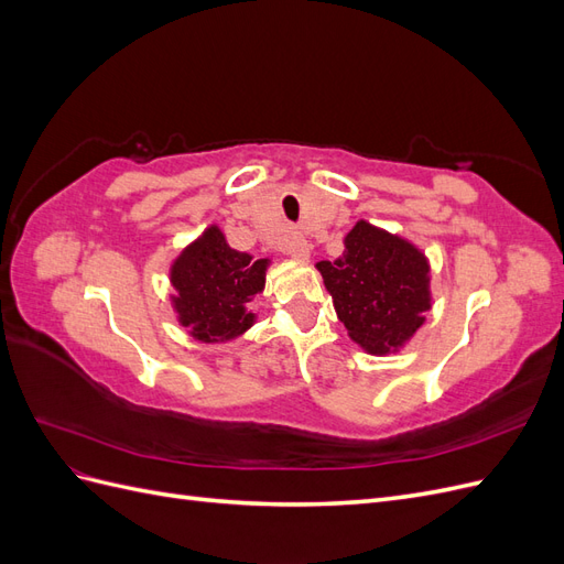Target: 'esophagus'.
Wrapping results in <instances>:
<instances>
[{
  "mask_svg": "<svg viewBox=\"0 0 564 564\" xmlns=\"http://www.w3.org/2000/svg\"><path fill=\"white\" fill-rule=\"evenodd\" d=\"M311 242L305 240V237L301 235H292L286 240V253L292 256V259H299V261H308L311 259Z\"/></svg>",
  "mask_w": 564,
  "mask_h": 564,
  "instance_id": "esophagus-1",
  "label": "esophagus"
}]
</instances>
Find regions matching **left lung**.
<instances>
[{"mask_svg": "<svg viewBox=\"0 0 564 564\" xmlns=\"http://www.w3.org/2000/svg\"><path fill=\"white\" fill-rule=\"evenodd\" d=\"M317 270L350 338L373 355L400 348L431 308L425 256L367 220L346 235L344 253Z\"/></svg>", "mask_w": 564, "mask_h": 564, "instance_id": "left-lung-1", "label": "left lung"}]
</instances>
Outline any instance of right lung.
<instances>
[{
  "label": "right lung",
  "mask_w": 564,
  "mask_h": 564,
  "mask_svg": "<svg viewBox=\"0 0 564 564\" xmlns=\"http://www.w3.org/2000/svg\"><path fill=\"white\" fill-rule=\"evenodd\" d=\"M268 261L228 247L224 232L212 226L172 265L174 305L183 327L199 340H228L253 324L247 303L263 292Z\"/></svg>",
  "instance_id": "obj_1"
}]
</instances>
